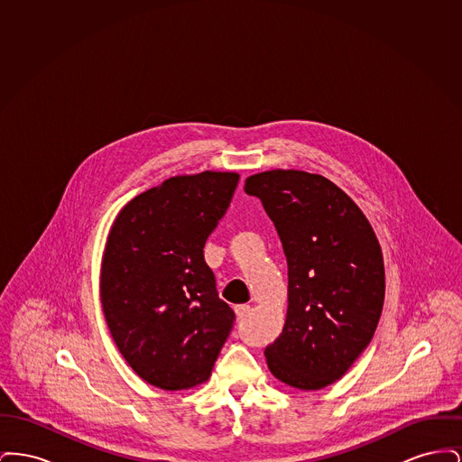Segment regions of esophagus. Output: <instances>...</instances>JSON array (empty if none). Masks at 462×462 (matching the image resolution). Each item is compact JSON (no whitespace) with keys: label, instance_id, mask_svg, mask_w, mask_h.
<instances>
[{"label":"esophagus","instance_id":"34e87169","mask_svg":"<svg viewBox=\"0 0 462 462\" xmlns=\"http://www.w3.org/2000/svg\"><path fill=\"white\" fill-rule=\"evenodd\" d=\"M249 311H251L249 305H239V307H236V315H237L239 320H244V319L249 315Z\"/></svg>","mask_w":462,"mask_h":462}]
</instances>
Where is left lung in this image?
<instances>
[{"instance_id": "left-lung-1", "label": "left lung", "mask_w": 462, "mask_h": 462, "mask_svg": "<svg viewBox=\"0 0 462 462\" xmlns=\"http://www.w3.org/2000/svg\"><path fill=\"white\" fill-rule=\"evenodd\" d=\"M287 260L282 334L264 348L270 373L300 390L343 377L367 348L384 303V264L373 226L337 185L320 175L272 170L249 176Z\"/></svg>"}]
</instances>
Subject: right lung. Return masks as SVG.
I'll list each match as a JSON object with an SVG mask.
<instances>
[{"label":"right lung","mask_w":462,"mask_h":462,"mask_svg":"<svg viewBox=\"0 0 462 462\" xmlns=\"http://www.w3.org/2000/svg\"><path fill=\"white\" fill-rule=\"evenodd\" d=\"M237 173L173 176L132 199L110 228L100 300L112 339L149 384L208 381L236 313L218 298L204 244L226 213Z\"/></svg>","instance_id":"obj_1"}]
</instances>
